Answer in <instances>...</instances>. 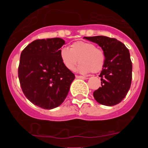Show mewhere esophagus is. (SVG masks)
Masks as SVG:
<instances>
[{
	"instance_id": "1",
	"label": "esophagus",
	"mask_w": 148,
	"mask_h": 148,
	"mask_svg": "<svg viewBox=\"0 0 148 148\" xmlns=\"http://www.w3.org/2000/svg\"><path fill=\"white\" fill-rule=\"evenodd\" d=\"M76 78H77V79H87L88 77H82V76H78V75H77V76H76Z\"/></svg>"
}]
</instances>
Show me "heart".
<instances>
[{
  "instance_id": "obj_1",
  "label": "heart",
  "mask_w": 148,
  "mask_h": 148,
  "mask_svg": "<svg viewBox=\"0 0 148 148\" xmlns=\"http://www.w3.org/2000/svg\"><path fill=\"white\" fill-rule=\"evenodd\" d=\"M59 54L63 64L71 71L74 69L79 61L80 64L77 71L82 74L99 71L105 61L102 49L97 48L92 43L85 41L74 42L70 46V49L62 48Z\"/></svg>"
}]
</instances>
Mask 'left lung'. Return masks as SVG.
I'll return each instance as SVG.
<instances>
[{
	"label": "left lung",
	"mask_w": 148,
	"mask_h": 148,
	"mask_svg": "<svg viewBox=\"0 0 148 148\" xmlns=\"http://www.w3.org/2000/svg\"><path fill=\"white\" fill-rule=\"evenodd\" d=\"M84 38L98 44L105 56L99 75L102 86L94 92V97L103 105L119 104L127 94L132 81V65L129 50L116 38L103 36Z\"/></svg>",
	"instance_id": "obj_1"
}]
</instances>
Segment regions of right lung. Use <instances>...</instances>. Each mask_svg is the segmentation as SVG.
<instances>
[{
  "instance_id": "right-lung-1",
  "label": "right lung",
  "mask_w": 148,
  "mask_h": 148,
  "mask_svg": "<svg viewBox=\"0 0 148 148\" xmlns=\"http://www.w3.org/2000/svg\"><path fill=\"white\" fill-rule=\"evenodd\" d=\"M65 44L60 38L38 39L21 53L18 78L26 98L45 110L63 103L75 76L63 64L60 50Z\"/></svg>"
}]
</instances>
